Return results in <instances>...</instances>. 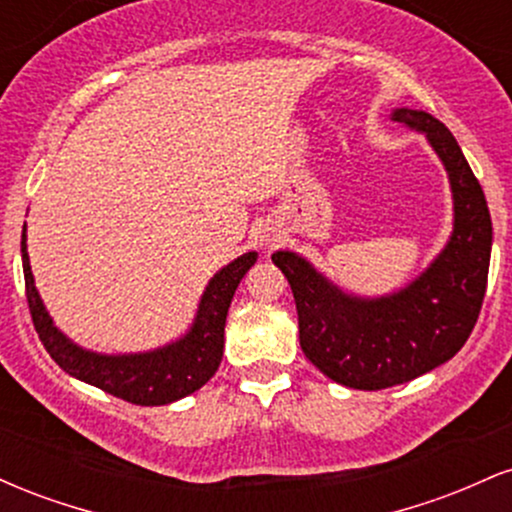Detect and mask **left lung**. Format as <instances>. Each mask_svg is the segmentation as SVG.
Masks as SVG:
<instances>
[{"label":"left lung","instance_id":"left-lung-1","mask_svg":"<svg viewBox=\"0 0 512 512\" xmlns=\"http://www.w3.org/2000/svg\"><path fill=\"white\" fill-rule=\"evenodd\" d=\"M397 122L426 132L450 175L455 231L448 248L414 284L378 301L327 284L303 257L274 252L298 310L301 349L334 383L385 390L450 361L472 334L491 260V216L484 190L443 122L424 110H397Z\"/></svg>","mask_w":512,"mask_h":512}]
</instances>
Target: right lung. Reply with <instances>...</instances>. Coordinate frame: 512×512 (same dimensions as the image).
Segmentation results:
<instances>
[{
    "label": "right lung",
    "mask_w": 512,
    "mask_h": 512,
    "mask_svg": "<svg viewBox=\"0 0 512 512\" xmlns=\"http://www.w3.org/2000/svg\"><path fill=\"white\" fill-rule=\"evenodd\" d=\"M21 260L33 327L52 361L74 378L101 387L108 395L125 399L129 404H139V407H158V404H170L175 399L192 395L216 373L223 356V327H226L228 305H231L240 279L255 264L257 255L248 252V255L238 257L209 281L202 303H199L195 327L185 339L166 346V349L134 356L91 354V351L79 349L69 342L62 332H57L33 286L26 252V226H23L21 236Z\"/></svg>",
    "instance_id": "add662e5"
}]
</instances>
